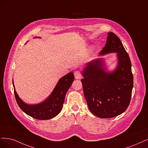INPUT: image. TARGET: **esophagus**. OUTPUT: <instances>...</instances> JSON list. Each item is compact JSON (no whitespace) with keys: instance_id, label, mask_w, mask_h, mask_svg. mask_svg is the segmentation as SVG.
Returning <instances> with one entry per match:
<instances>
[{"instance_id":"34e87169","label":"esophagus","mask_w":148,"mask_h":148,"mask_svg":"<svg viewBox=\"0 0 148 148\" xmlns=\"http://www.w3.org/2000/svg\"><path fill=\"white\" fill-rule=\"evenodd\" d=\"M74 76H75V78L76 79H81V77H82V75H81L79 71H75V72L74 73Z\"/></svg>"}]
</instances>
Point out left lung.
I'll list each match as a JSON object with an SVG mask.
<instances>
[{
	"label": "left lung",
	"instance_id": "1",
	"mask_svg": "<svg viewBox=\"0 0 148 148\" xmlns=\"http://www.w3.org/2000/svg\"><path fill=\"white\" fill-rule=\"evenodd\" d=\"M100 55L117 53L118 64L112 72L106 71L103 59L92 60L84 69L81 79L84 96L91 112L99 118H112L129 106L133 85L130 59L120 39L108 32Z\"/></svg>",
	"mask_w": 148,
	"mask_h": 148
}]
</instances>
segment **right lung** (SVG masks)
Here are the masks:
<instances>
[{
  "instance_id": "obj_1",
  "label": "right lung",
  "mask_w": 148,
  "mask_h": 148,
  "mask_svg": "<svg viewBox=\"0 0 148 148\" xmlns=\"http://www.w3.org/2000/svg\"><path fill=\"white\" fill-rule=\"evenodd\" d=\"M74 79L73 73L61 78L53 92L44 101L37 104H27L20 98L14 87V94L17 104L21 110L29 116L39 120H48L55 117L60 112L66 92L72 85Z\"/></svg>"
}]
</instances>
